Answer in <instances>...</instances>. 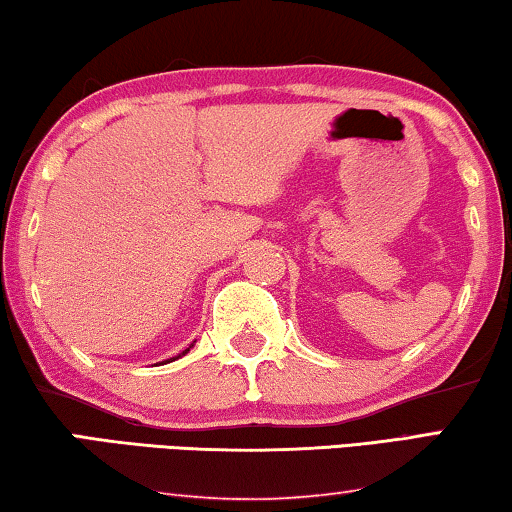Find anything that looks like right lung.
I'll use <instances>...</instances> for the list:
<instances>
[{
    "label": "right lung",
    "mask_w": 512,
    "mask_h": 512,
    "mask_svg": "<svg viewBox=\"0 0 512 512\" xmlns=\"http://www.w3.org/2000/svg\"><path fill=\"white\" fill-rule=\"evenodd\" d=\"M194 343H196V341H194ZM194 343H192V345H194ZM192 345H190V348H192ZM190 348H187V350H183V352H180V355H178V357H183V355H187V352H190ZM178 357H174V359H178ZM174 359H171V361H174Z\"/></svg>",
    "instance_id": "1"
}]
</instances>
